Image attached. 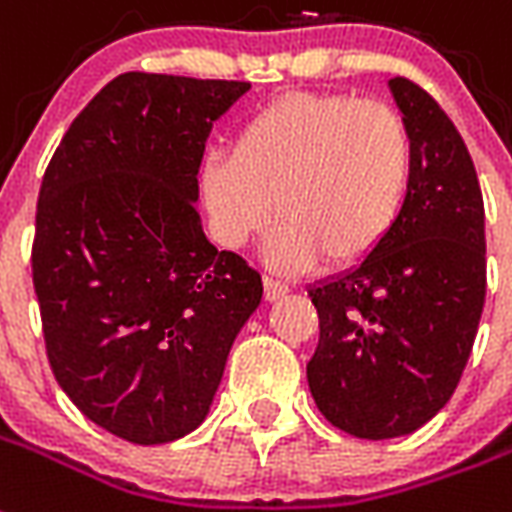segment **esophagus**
<instances>
[{"label": "esophagus", "mask_w": 512, "mask_h": 512, "mask_svg": "<svg viewBox=\"0 0 512 512\" xmlns=\"http://www.w3.org/2000/svg\"><path fill=\"white\" fill-rule=\"evenodd\" d=\"M285 293H288V288H285L283 283H277V280H272V277H264V299L277 301V299H283Z\"/></svg>", "instance_id": "obj_1"}]
</instances>
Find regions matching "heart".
Returning a JSON list of instances; mask_svg holds the SVG:
<instances>
[{
    "mask_svg": "<svg viewBox=\"0 0 512 512\" xmlns=\"http://www.w3.org/2000/svg\"><path fill=\"white\" fill-rule=\"evenodd\" d=\"M414 149L398 114L339 93H288L208 152L200 194L216 235L240 248L272 219L269 264L352 267L390 237L406 205Z\"/></svg>",
    "mask_w": 512,
    "mask_h": 512,
    "instance_id": "heart-1",
    "label": "heart"
}]
</instances>
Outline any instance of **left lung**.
Returning a JSON list of instances; mask_svg holds the SVG:
<instances>
[{"label": "left lung", "instance_id": "obj_1", "mask_svg": "<svg viewBox=\"0 0 512 512\" xmlns=\"http://www.w3.org/2000/svg\"><path fill=\"white\" fill-rule=\"evenodd\" d=\"M387 87L414 149L403 213L368 259L310 285L312 398L366 441L414 433L446 406L486 296L483 197L465 141L422 87L403 77Z\"/></svg>", "mask_w": 512, "mask_h": 512}]
</instances>
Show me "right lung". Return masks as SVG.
<instances>
[{
	"label": "right lung",
	"mask_w": 512,
	"mask_h": 512,
	"mask_svg": "<svg viewBox=\"0 0 512 512\" xmlns=\"http://www.w3.org/2000/svg\"><path fill=\"white\" fill-rule=\"evenodd\" d=\"M248 82L128 71L79 112L47 165L31 251L61 390L122 441L202 425L261 277L205 237L197 170Z\"/></svg>",
	"instance_id": "add662e5"
}]
</instances>
